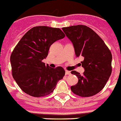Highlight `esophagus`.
<instances>
[{"instance_id":"esophagus-1","label":"esophagus","mask_w":121,"mask_h":121,"mask_svg":"<svg viewBox=\"0 0 121 121\" xmlns=\"http://www.w3.org/2000/svg\"><path fill=\"white\" fill-rule=\"evenodd\" d=\"M65 74L66 75H69V74H71V72L69 71H65Z\"/></svg>"}]
</instances>
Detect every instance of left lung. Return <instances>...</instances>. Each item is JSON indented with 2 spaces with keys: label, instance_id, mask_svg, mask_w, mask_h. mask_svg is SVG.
<instances>
[{
  "label": "left lung",
  "instance_id": "left-lung-1",
  "mask_svg": "<svg viewBox=\"0 0 121 121\" xmlns=\"http://www.w3.org/2000/svg\"><path fill=\"white\" fill-rule=\"evenodd\" d=\"M72 42L77 57L83 56L82 66L85 71L81 75L75 71L71 73L78 78L71 87V91L81 97H90L104 88L111 75L112 55L104 41L90 27L77 25L62 28Z\"/></svg>",
  "mask_w": 121,
  "mask_h": 121
}]
</instances>
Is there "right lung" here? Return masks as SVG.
I'll return each instance as SVG.
<instances>
[{
  "label": "right lung",
  "mask_w": 121,
  "mask_h": 121,
  "mask_svg": "<svg viewBox=\"0 0 121 121\" xmlns=\"http://www.w3.org/2000/svg\"><path fill=\"white\" fill-rule=\"evenodd\" d=\"M65 36L58 28L38 26L27 31L17 43L10 56L12 75L26 94L36 97L48 95L63 78L62 67L50 68L42 61L48 55L50 46Z\"/></svg>",
  "instance_id": "right-lung-1"
}]
</instances>
